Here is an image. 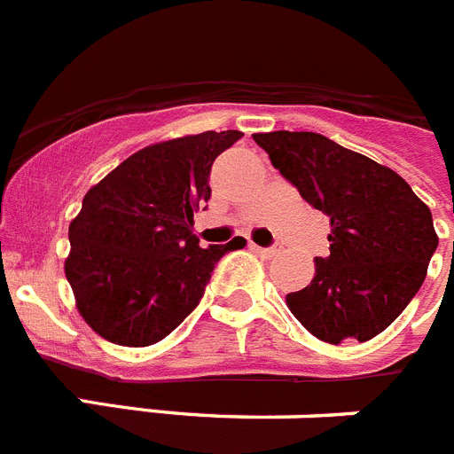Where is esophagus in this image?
Here are the masks:
<instances>
[{
  "mask_svg": "<svg viewBox=\"0 0 454 454\" xmlns=\"http://www.w3.org/2000/svg\"><path fill=\"white\" fill-rule=\"evenodd\" d=\"M252 252H256V254L266 256V259H270V256L277 254V247H259V246H252Z\"/></svg>",
  "mask_w": 454,
  "mask_h": 454,
  "instance_id": "1",
  "label": "esophagus"
}]
</instances>
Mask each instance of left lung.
<instances>
[{
  "mask_svg": "<svg viewBox=\"0 0 454 454\" xmlns=\"http://www.w3.org/2000/svg\"><path fill=\"white\" fill-rule=\"evenodd\" d=\"M300 195L330 215V256L288 293L291 314L316 339L371 340L419 293L439 246L432 211L391 168L314 131L252 136Z\"/></svg>",
  "mask_w": 454,
  "mask_h": 454,
  "instance_id": "1",
  "label": "left lung"
}]
</instances>
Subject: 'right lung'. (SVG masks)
I'll use <instances>...</instances> for the list:
<instances>
[{"label":"right lung","mask_w":454,"mask_h":454,"mask_svg":"<svg viewBox=\"0 0 454 454\" xmlns=\"http://www.w3.org/2000/svg\"><path fill=\"white\" fill-rule=\"evenodd\" d=\"M240 131L163 140L124 159L70 223L66 277L82 318L102 339L145 348L198 307L215 263L246 239L200 247L192 214L211 198V166Z\"/></svg>","instance_id":"add662e5"}]
</instances>
